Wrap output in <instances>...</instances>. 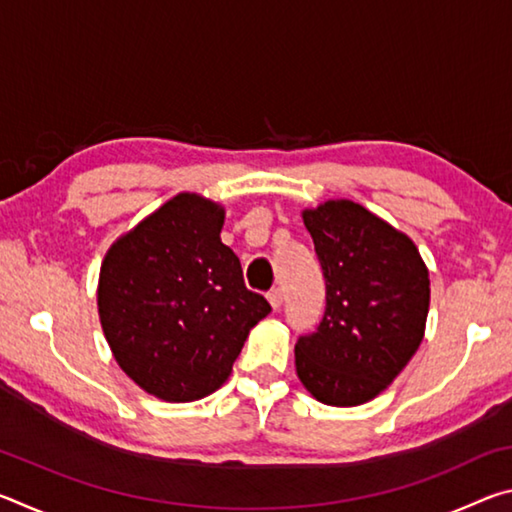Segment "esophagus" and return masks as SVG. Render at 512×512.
<instances>
[{
	"label": "esophagus",
	"instance_id": "1",
	"mask_svg": "<svg viewBox=\"0 0 512 512\" xmlns=\"http://www.w3.org/2000/svg\"><path fill=\"white\" fill-rule=\"evenodd\" d=\"M266 298H268V305H271L273 309H280L282 307V291L280 289H273Z\"/></svg>",
	"mask_w": 512,
	"mask_h": 512
}]
</instances>
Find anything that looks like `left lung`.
<instances>
[{
    "label": "left lung",
    "instance_id": "8db88e82",
    "mask_svg": "<svg viewBox=\"0 0 512 512\" xmlns=\"http://www.w3.org/2000/svg\"><path fill=\"white\" fill-rule=\"evenodd\" d=\"M327 287L325 316L296 343L302 386L329 406H359L418 352L429 271L409 235L366 207L332 198L302 210Z\"/></svg>",
    "mask_w": 512,
    "mask_h": 512
}]
</instances>
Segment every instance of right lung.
<instances>
[{
	"label": "right lung",
	"mask_w": 512,
	"mask_h": 512,
	"mask_svg": "<svg viewBox=\"0 0 512 512\" xmlns=\"http://www.w3.org/2000/svg\"><path fill=\"white\" fill-rule=\"evenodd\" d=\"M223 205L183 192L124 232L101 262L99 320L119 368L164 402L203 400L228 381L271 305L246 289L221 241Z\"/></svg>",
	"instance_id": "right-lung-1"
}]
</instances>
